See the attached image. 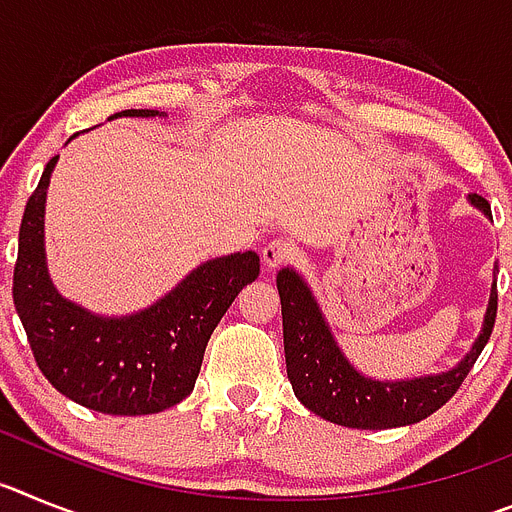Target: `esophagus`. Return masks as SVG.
Returning <instances> with one entry per match:
<instances>
[{"label": "esophagus", "mask_w": 512, "mask_h": 512, "mask_svg": "<svg viewBox=\"0 0 512 512\" xmlns=\"http://www.w3.org/2000/svg\"><path fill=\"white\" fill-rule=\"evenodd\" d=\"M292 256H295V248H292L289 241H284V238H271V241L261 248V259H264L266 269H277V266L287 264Z\"/></svg>", "instance_id": "esophagus-1"}]
</instances>
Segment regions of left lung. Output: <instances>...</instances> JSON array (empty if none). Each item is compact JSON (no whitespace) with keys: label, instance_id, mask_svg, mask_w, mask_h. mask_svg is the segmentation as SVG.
<instances>
[{"label":"left lung","instance_id":"obj_1","mask_svg":"<svg viewBox=\"0 0 512 512\" xmlns=\"http://www.w3.org/2000/svg\"><path fill=\"white\" fill-rule=\"evenodd\" d=\"M469 202L492 217L490 202L482 194H469ZM277 289L282 297L287 377L297 400L330 423L361 431L413 425L443 408L472 372L497 318V282H492L482 333L454 369L400 382H379L356 372L343 356L310 287L295 269L279 271Z\"/></svg>","mask_w":512,"mask_h":512}]
</instances>
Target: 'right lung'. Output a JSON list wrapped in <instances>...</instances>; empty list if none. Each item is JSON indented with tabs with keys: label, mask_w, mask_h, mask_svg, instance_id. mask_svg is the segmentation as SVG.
Returning a JSON list of instances; mask_svg holds the SVG:
<instances>
[{
	"label": "right lung",
	"mask_w": 512,
	"mask_h": 512,
	"mask_svg": "<svg viewBox=\"0 0 512 512\" xmlns=\"http://www.w3.org/2000/svg\"><path fill=\"white\" fill-rule=\"evenodd\" d=\"M156 117L122 110L112 117ZM110 117V120H112ZM53 156L20 223L12 300L40 372L61 395L107 415H151L194 390L212 330L246 284L259 277L253 251L197 266L169 295L125 318H104L58 295L43 248L45 189Z\"/></svg>",
	"instance_id": "1"
}]
</instances>
